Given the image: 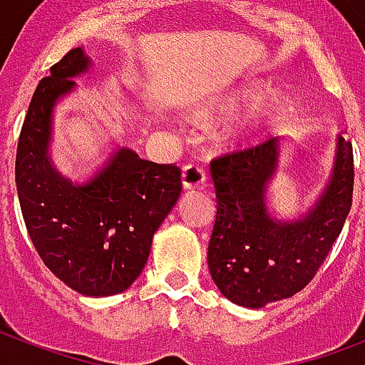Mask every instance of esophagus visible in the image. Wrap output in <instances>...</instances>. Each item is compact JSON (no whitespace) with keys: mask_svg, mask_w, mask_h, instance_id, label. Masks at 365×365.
I'll return each instance as SVG.
<instances>
[{"mask_svg":"<svg viewBox=\"0 0 365 365\" xmlns=\"http://www.w3.org/2000/svg\"><path fill=\"white\" fill-rule=\"evenodd\" d=\"M183 189H202L206 185V172L199 165H185L182 170Z\"/></svg>","mask_w":365,"mask_h":365,"instance_id":"esophagus-1","label":"esophagus"}]
</instances>
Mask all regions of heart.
<instances>
[{
    "mask_svg": "<svg viewBox=\"0 0 365 365\" xmlns=\"http://www.w3.org/2000/svg\"><path fill=\"white\" fill-rule=\"evenodd\" d=\"M271 93V85L267 81H250L237 91L233 96L223 100V104L220 106L222 110H239V108H250V106L257 104L265 98L267 94ZM288 113V104L282 98H272L271 102H267L257 113H255L248 123L244 130L248 132L250 136H259L263 132H267L272 126H277L282 121Z\"/></svg>",
    "mask_w": 365,
    "mask_h": 365,
    "instance_id": "obj_1",
    "label": "heart"
}]
</instances>
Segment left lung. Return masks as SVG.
<instances>
[{
  "mask_svg": "<svg viewBox=\"0 0 365 365\" xmlns=\"http://www.w3.org/2000/svg\"><path fill=\"white\" fill-rule=\"evenodd\" d=\"M280 138L220 155L210 163L216 222L208 269L229 301L259 309L305 288L328 257L352 206V143L337 138L335 165L322 197L305 216L278 222L265 191L278 170Z\"/></svg>",
  "mask_w": 365,
  "mask_h": 365,
  "instance_id": "obj_1",
  "label": "left lung"
}]
</instances>
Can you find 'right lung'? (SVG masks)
<instances>
[{"label": "right lung", "instance_id": "1", "mask_svg": "<svg viewBox=\"0 0 365 365\" xmlns=\"http://www.w3.org/2000/svg\"><path fill=\"white\" fill-rule=\"evenodd\" d=\"M91 66L81 47L51 68L31 96L16 148V191L43 263L76 292H125L149 257L155 231L182 191V170L117 149L91 182L71 183L48 157L53 110Z\"/></svg>", "mask_w": 365, "mask_h": 365}]
</instances>
